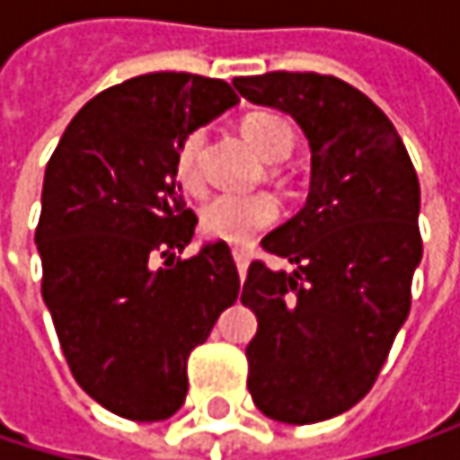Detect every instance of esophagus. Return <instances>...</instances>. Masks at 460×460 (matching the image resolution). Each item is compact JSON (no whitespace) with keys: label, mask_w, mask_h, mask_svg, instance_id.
<instances>
[{"label":"esophagus","mask_w":460,"mask_h":460,"mask_svg":"<svg viewBox=\"0 0 460 460\" xmlns=\"http://www.w3.org/2000/svg\"><path fill=\"white\" fill-rule=\"evenodd\" d=\"M234 261H236L239 277H244L247 274V263H250V252L244 247H234Z\"/></svg>","instance_id":"1"}]
</instances>
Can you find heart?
Segmentation results:
<instances>
[{
    "instance_id": "obj_1",
    "label": "heart",
    "mask_w": 460,
    "mask_h": 460,
    "mask_svg": "<svg viewBox=\"0 0 460 460\" xmlns=\"http://www.w3.org/2000/svg\"><path fill=\"white\" fill-rule=\"evenodd\" d=\"M242 136L244 140L269 162L285 159L293 146L296 133L290 122L274 111H252L242 119ZM202 146H205V130H189L178 148H175V178L189 191H202L205 172H202ZM279 216V202L261 191V194H221L210 199L199 213L202 234L210 239H221L231 244H244L255 234L269 229Z\"/></svg>"
}]
</instances>
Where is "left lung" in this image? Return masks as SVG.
Wrapping results in <instances>:
<instances>
[{
	"label": "left lung",
	"mask_w": 460,
	"mask_h": 460,
	"mask_svg": "<svg viewBox=\"0 0 460 460\" xmlns=\"http://www.w3.org/2000/svg\"><path fill=\"white\" fill-rule=\"evenodd\" d=\"M234 87L290 114L312 146L304 210L261 239L296 271L252 261L242 304L258 317L244 349L255 408L282 423H317L373 389L411 314L420 186L389 117L349 82L269 71L236 76Z\"/></svg>",
	"instance_id": "1"
}]
</instances>
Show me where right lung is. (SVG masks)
I'll return each mask as SVG.
<instances>
[{"label":"right lung","instance_id":"1","mask_svg":"<svg viewBox=\"0 0 460 460\" xmlns=\"http://www.w3.org/2000/svg\"><path fill=\"white\" fill-rule=\"evenodd\" d=\"M236 101L224 79L133 76L87 101L47 162L34 234L42 298L71 376L114 415L178 413L189 354L239 296L226 242L175 258L197 216L172 167L181 138Z\"/></svg>","mask_w":460,"mask_h":460}]
</instances>
